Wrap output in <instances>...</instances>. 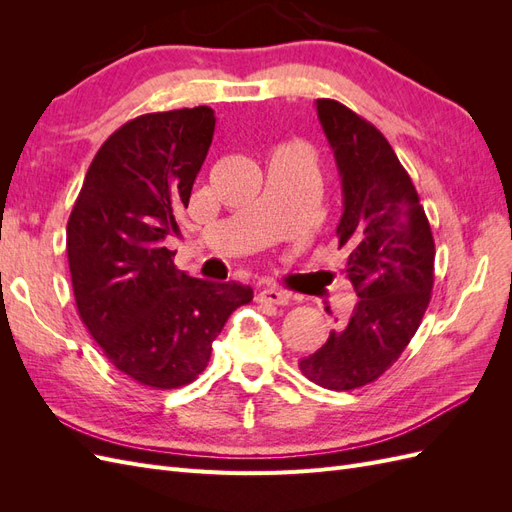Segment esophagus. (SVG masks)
Masks as SVG:
<instances>
[{"mask_svg":"<svg viewBox=\"0 0 512 512\" xmlns=\"http://www.w3.org/2000/svg\"><path fill=\"white\" fill-rule=\"evenodd\" d=\"M258 303H269V305H286L290 301V294L282 288H275V286H265L256 297Z\"/></svg>","mask_w":512,"mask_h":512,"instance_id":"esophagus-1","label":"esophagus"}]
</instances>
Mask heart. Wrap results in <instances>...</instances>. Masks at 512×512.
Here are the masks:
<instances>
[{"instance_id":"1","label":"heart","mask_w":512,"mask_h":512,"mask_svg":"<svg viewBox=\"0 0 512 512\" xmlns=\"http://www.w3.org/2000/svg\"><path fill=\"white\" fill-rule=\"evenodd\" d=\"M284 149H288V151H299V153H303V156H307L305 149H303L301 145H288V147H284Z\"/></svg>"}]
</instances>
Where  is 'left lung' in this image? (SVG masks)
Wrapping results in <instances>:
<instances>
[{
    "label": "left lung",
    "instance_id": "obj_1",
    "mask_svg": "<svg viewBox=\"0 0 512 512\" xmlns=\"http://www.w3.org/2000/svg\"><path fill=\"white\" fill-rule=\"evenodd\" d=\"M342 177L339 247L356 297L346 324L303 356V376L322 389L352 391L378 380L406 350L433 288L431 226L416 188L382 132L337 100L316 102Z\"/></svg>",
    "mask_w": 512,
    "mask_h": 512
}]
</instances>
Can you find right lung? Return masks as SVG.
I'll list each match as a JSON object with an SVG mask.
<instances>
[{
  "mask_svg": "<svg viewBox=\"0 0 512 512\" xmlns=\"http://www.w3.org/2000/svg\"><path fill=\"white\" fill-rule=\"evenodd\" d=\"M215 130L209 106L147 113L106 138L76 196L66 250L76 309L106 359L151 389L203 374L211 344L254 292L175 269L164 239L188 207Z\"/></svg>",
  "mask_w": 512,
  "mask_h": 512,
  "instance_id": "add662e5",
  "label": "right lung"
}]
</instances>
